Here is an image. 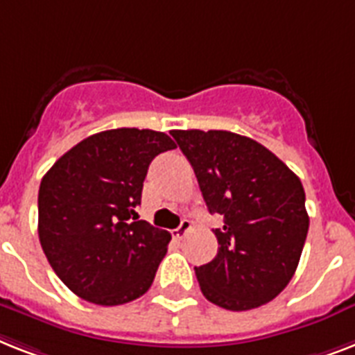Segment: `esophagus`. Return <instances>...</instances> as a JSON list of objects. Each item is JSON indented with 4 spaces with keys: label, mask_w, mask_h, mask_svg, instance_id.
<instances>
[{
    "label": "esophagus",
    "mask_w": 355,
    "mask_h": 355,
    "mask_svg": "<svg viewBox=\"0 0 355 355\" xmlns=\"http://www.w3.org/2000/svg\"><path fill=\"white\" fill-rule=\"evenodd\" d=\"M189 230H191V220H187V218H184L182 223H180V226L177 227V230H173V239H177V241H180V239L184 237V235H186L187 232H189Z\"/></svg>",
    "instance_id": "1"
}]
</instances>
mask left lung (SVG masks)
<instances>
[{
    "instance_id": "obj_1",
    "label": "left lung",
    "mask_w": 355,
    "mask_h": 355,
    "mask_svg": "<svg viewBox=\"0 0 355 355\" xmlns=\"http://www.w3.org/2000/svg\"><path fill=\"white\" fill-rule=\"evenodd\" d=\"M209 213L224 217L213 230L218 252L195 268L204 297L233 312L275 299L292 281L306 241L304 189L270 149L230 131H171Z\"/></svg>"
}]
</instances>
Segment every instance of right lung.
I'll use <instances>...</instances> for the list:
<instances>
[{"label":"right lung","instance_id":"right-lung-1","mask_svg":"<svg viewBox=\"0 0 355 355\" xmlns=\"http://www.w3.org/2000/svg\"><path fill=\"white\" fill-rule=\"evenodd\" d=\"M160 131L122 128L91 135L45 173L37 235L62 282L102 306L148 292L171 235L138 220L144 178L157 155L175 149Z\"/></svg>","mask_w":355,"mask_h":355}]
</instances>
